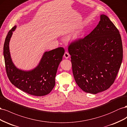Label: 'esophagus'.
Masks as SVG:
<instances>
[{"instance_id": "obj_1", "label": "esophagus", "mask_w": 127, "mask_h": 127, "mask_svg": "<svg viewBox=\"0 0 127 127\" xmlns=\"http://www.w3.org/2000/svg\"><path fill=\"white\" fill-rule=\"evenodd\" d=\"M64 57L65 58V59H68V58L70 57V54H68V52H65L64 54Z\"/></svg>"}]
</instances>
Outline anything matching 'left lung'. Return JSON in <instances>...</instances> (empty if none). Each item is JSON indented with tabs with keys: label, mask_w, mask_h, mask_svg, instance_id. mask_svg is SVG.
Listing matches in <instances>:
<instances>
[{
	"label": "left lung",
	"mask_w": 127,
	"mask_h": 127,
	"mask_svg": "<svg viewBox=\"0 0 127 127\" xmlns=\"http://www.w3.org/2000/svg\"><path fill=\"white\" fill-rule=\"evenodd\" d=\"M68 51L75 81L82 90L96 94L113 84L123 48L120 32L107 16L101 15L97 27L85 38L72 42Z\"/></svg>",
	"instance_id": "left-lung-1"
}]
</instances>
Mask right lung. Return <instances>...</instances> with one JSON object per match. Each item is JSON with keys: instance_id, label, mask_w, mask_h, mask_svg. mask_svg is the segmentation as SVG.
<instances>
[{"instance_id": "1", "label": "right lung", "mask_w": 127, "mask_h": 127, "mask_svg": "<svg viewBox=\"0 0 127 127\" xmlns=\"http://www.w3.org/2000/svg\"><path fill=\"white\" fill-rule=\"evenodd\" d=\"M16 26L9 30L3 45L5 68L7 75L12 84L30 95L42 96L52 91L55 85L58 66L62 60L65 50L63 47L46 52L38 65L34 69L25 71L17 68L10 57L9 43Z\"/></svg>"}]
</instances>
